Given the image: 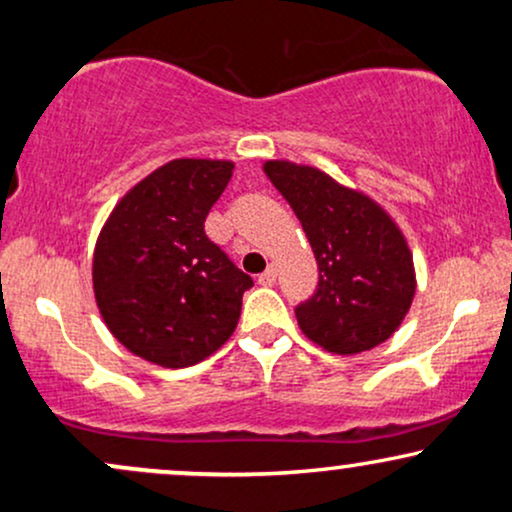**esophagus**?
<instances>
[{
	"label": "esophagus",
	"instance_id": "obj_1",
	"mask_svg": "<svg viewBox=\"0 0 512 512\" xmlns=\"http://www.w3.org/2000/svg\"><path fill=\"white\" fill-rule=\"evenodd\" d=\"M257 281H260L262 286H274V281H276V269L269 267L267 272H262L260 276H257Z\"/></svg>",
	"mask_w": 512,
	"mask_h": 512
}]
</instances>
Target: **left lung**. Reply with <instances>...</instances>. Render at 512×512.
<instances>
[{"label":"left lung","instance_id":"8db88e82","mask_svg":"<svg viewBox=\"0 0 512 512\" xmlns=\"http://www.w3.org/2000/svg\"><path fill=\"white\" fill-rule=\"evenodd\" d=\"M262 168L296 211L320 269L317 291L296 308L305 337L342 356L390 339L416 293L414 257L395 219L320 168L291 161Z\"/></svg>","mask_w":512,"mask_h":512}]
</instances>
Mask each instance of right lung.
<instances>
[{"instance_id": "right-lung-1", "label": "right lung", "mask_w": 512, "mask_h": 512, "mask_svg": "<svg viewBox=\"0 0 512 512\" xmlns=\"http://www.w3.org/2000/svg\"><path fill=\"white\" fill-rule=\"evenodd\" d=\"M231 175V161L175 158L110 211L93 250V293L108 330L134 356L187 368L236 332L252 279L204 233Z\"/></svg>"}]
</instances>
